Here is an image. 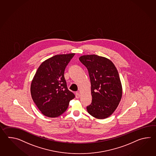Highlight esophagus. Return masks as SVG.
<instances>
[{"label": "esophagus", "mask_w": 156, "mask_h": 156, "mask_svg": "<svg viewBox=\"0 0 156 156\" xmlns=\"http://www.w3.org/2000/svg\"><path fill=\"white\" fill-rule=\"evenodd\" d=\"M75 96H76V98L79 99L80 97V95L79 93V92H76V94H75Z\"/></svg>", "instance_id": "esophagus-1"}]
</instances>
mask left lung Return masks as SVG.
I'll list each match as a JSON object with an SVG mask.
<instances>
[{"instance_id":"1","label":"left lung","mask_w":156,"mask_h":156,"mask_svg":"<svg viewBox=\"0 0 156 156\" xmlns=\"http://www.w3.org/2000/svg\"><path fill=\"white\" fill-rule=\"evenodd\" d=\"M88 70L91 82V104L87 112L103 119L110 116L118 106L122 96V86L118 70L108 58L96 55L80 57Z\"/></svg>"}]
</instances>
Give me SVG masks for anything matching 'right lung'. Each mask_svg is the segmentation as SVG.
<instances>
[{
  "label": "right lung",
  "instance_id": "right-lung-1",
  "mask_svg": "<svg viewBox=\"0 0 156 156\" xmlns=\"http://www.w3.org/2000/svg\"><path fill=\"white\" fill-rule=\"evenodd\" d=\"M75 53L57 55L41 64L30 85L34 103L44 115L56 118L66 110L75 95L67 87L65 68Z\"/></svg>",
  "mask_w": 156,
  "mask_h": 156
}]
</instances>
